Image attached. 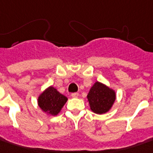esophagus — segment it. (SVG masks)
<instances>
[{
    "instance_id": "obj_1",
    "label": "esophagus",
    "mask_w": 153,
    "mask_h": 153,
    "mask_svg": "<svg viewBox=\"0 0 153 153\" xmlns=\"http://www.w3.org/2000/svg\"><path fill=\"white\" fill-rule=\"evenodd\" d=\"M71 96H72V97L76 98V97H79V93H78V92L72 93V94H71Z\"/></svg>"
}]
</instances>
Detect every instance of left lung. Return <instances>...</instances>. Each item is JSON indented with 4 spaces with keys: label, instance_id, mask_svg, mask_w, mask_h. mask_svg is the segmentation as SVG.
<instances>
[{
    "label": "left lung",
    "instance_id": "1",
    "mask_svg": "<svg viewBox=\"0 0 153 153\" xmlns=\"http://www.w3.org/2000/svg\"><path fill=\"white\" fill-rule=\"evenodd\" d=\"M87 98L94 113L102 114L108 112L115 101V92L100 82H96L87 95Z\"/></svg>",
    "mask_w": 153,
    "mask_h": 153
}]
</instances>
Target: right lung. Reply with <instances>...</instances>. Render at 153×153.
Here are the masks:
<instances>
[{"label":"right lung","mask_w":153,"mask_h":153,"mask_svg":"<svg viewBox=\"0 0 153 153\" xmlns=\"http://www.w3.org/2000/svg\"><path fill=\"white\" fill-rule=\"evenodd\" d=\"M67 100L68 98L65 96L58 92L54 87L51 86L39 97L38 104L45 113L56 115L66 103Z\"/></svg>","instance_id":"add662e5"}]
</instances>
